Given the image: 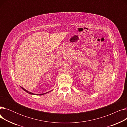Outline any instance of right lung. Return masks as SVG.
Listing matches in <instances>:
<instances>
[{
    "label": "right lung",
    "instance_id": "add662e5",
    "mask_svg": "<svg viewBox=\"0 0 127 127\" xmlns=\"http://www.w3.org/2000/svg\"><path fill=\"white\" fill-rule=\"evenodd\" d=\"M23 90H24L25 92H26L27 93H28V94H31V95H35L34 94H33V93H31V92H29V91H27L26 90H25L24 88H22V87H21ZM51 92V91H50ZM49 93V92H47L46 93ZM46 93H44V94H36V95H44V94H45Z\"/></svg>",
    "mask_w": 127,
    "mask_h": 127
}]
</instances>
